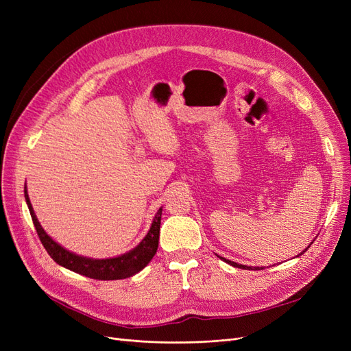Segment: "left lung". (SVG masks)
I'll return each mask as SVG.
<instances>
[{
	"instance_id": "1",
	"label": "left lung",
	"mask_w": 351,
	"mask_h": 351,
	"mask_svg": "<svg viewBox=\"0 0 351 351\" xmlns=\"http://www.w3.org/2000/svg\"><path fill=\"white\" fill-rule=\"evenodd\" d=\"M312 243H313V241H312ZM309 246H311V244H309ZM309 246H307L306 249H309ZM306 249H304V250H306ZM304 250H303V252H304ZM303 252H302V253H299V256H300V254H303ZM219 259H222V261H224V262L230 263V265H231V267H236V268H241V269H249V271H250V269H254V271H258V269H263L262 267H261V268H259V267H256V268H254V267H246V265H239V263H236V262H232V261H228V259H226V258H221V256H219Z\"/></svg>"
}]
</instances>
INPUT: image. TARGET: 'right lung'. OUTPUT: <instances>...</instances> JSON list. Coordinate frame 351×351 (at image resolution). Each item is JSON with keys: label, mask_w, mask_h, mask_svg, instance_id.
Instances as JSON below:
<instances>
[{"label": "right lung", "mask_w": 351, "mask_h": 351, "mask_svg": "<svg viewBox=\"0 0 351 351\" xmlns=\"http://www.w3.org/2000/svg\"><path fill=\"white\" fill-rule=\"evenodd\" d=\"M25 199L27 208L30 210L32 221H34L36 232L39 236V240L44 244L45 250L48 252L49 256L54 259L61 267H64L73 272H77L84 277H89L93 280H123L129 278L132 275L142 271L151 259L155 256L156 249H158V240H159V227H161V215H162V208H159L156 215L152 221V226L147 231L145 239L137 244L134 249L127 252L121 256L110 258V259H92L86 256H80L73 252H69L58 244L57 241L52 240L45 230L42 228L39 221L35 215V210L32 208V204L29 200L27 190L25 187Z\"/></svg>", "instance_id": "obj_1"}]
</instances>
